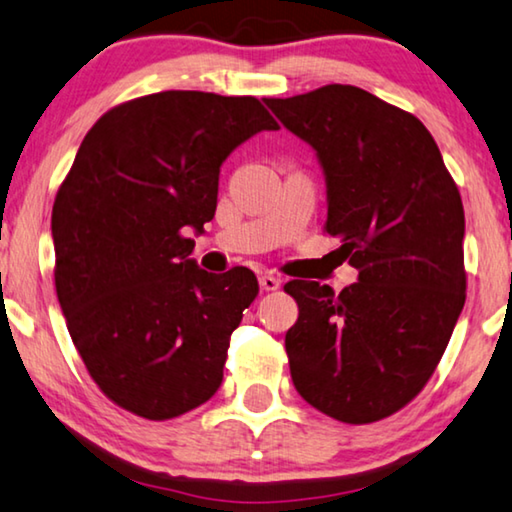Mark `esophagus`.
I'll list each match as a JSON object with an SVG mask.
<instances>
[{
  "label": "esophagus",
  "mask_w": 512,
  "mask_h": 512,
  "mask_svg": "<svg viewBox=\"0 0 512 512\" xmlns=\"http://www.w3.org/2000/svg\"><path fill=\"white\" fill-rule=\"evenodd\" d=\"M259 287H262V292H276L280 287V280L271 276V273H264V276H259Z\"/></svg>",
  "instance_id": "34e87169"
}]
</instances>
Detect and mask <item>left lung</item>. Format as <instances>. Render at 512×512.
<instances>
[{
  "label": "left lung",
  "mask_w": 512,
  "mask_h": 512,
  "mask_svg": "<svg viewBox=\"0 0 512 512\" xmlns=\"http://www.w3.org/2000/svg\"><path fill=\"white\" fill-rule=\"evenodd\" d=\"M317 151L329 218L358 282L292 280L299 319L285 335L301 398L363 425L395 414L437 370L467 299L464 209L430 131L352 85L264 98Z\"/></svg>",
  "instance_id": "obj_1"
}]
</instances>
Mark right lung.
Here are the masks:
<instances>
[{
	"label": "right lung",
	"mask_w": 512,
	"mask_h": 512,
	"mask_svg": "<svg viewBox=\"0 0 512 512\" xmlns=\"http://www.w3.org/2000/svg\"><path fill=\"white\" fill-rule=\"evenodd\" d=\"M278 124L255 96L160 91L103 114L52 207L55 287L73 345L121 409L167 421L223 381L232 331L259 292L246 266L197 269L223 160Z\"/></svg>",
	"instance_id": "add662e5"
}]
</instances>
